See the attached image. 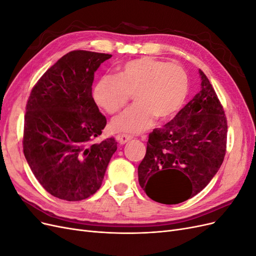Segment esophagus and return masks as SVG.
Returning <instances> with one entry per match:
<instances>
[{"label": "esophagus", "mask_w": 256, "mask_h": 256, "mask_svg": "<svg viewBox=\"0 0 256 256\" xmlns=\"http://www.w3.org/2000/svg\"><path fill=\"white\" fill-rule=\"evenodd\" d=\"M131 138H132V136H129V134H118V141L120 144H125L128 141H130Z\"/></svg>", "instance_id": "34e87169"}]
</instances>
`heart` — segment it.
Listing matches in <instances>:
<instances>
[{
    "label": "heart",
    "mask_w": 256,
    "mask_h": 256,
    "mask_svg": "<svg viewBox=\"0 0 256 256\" xmlns=\"http://www.w3.org/2000/svg\"><path fill=\"white\" fill-rule=\"evenodd\" d=\"M188 90V76L180 64L143 56L124 64L116 76H102L94 88V99L106 113L114 114L134 94L136 104L113 118L112 128L138 134L148 129L154 118L164 120L180 111Z\"/></svg>",
    "instance_id": "heart-1"
}]
</instances>
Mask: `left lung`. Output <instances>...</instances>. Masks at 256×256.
<instances>
[{
	"label": "left lung",
	"mask_w": 256,
	"mask_h": 256,
	"mask_svg": "<svg viewBox=\"0 0 256 256\" xmlns=\"http://www.w3.org/2000/svg\"><path fill=\"white\" fill-rule=\"evenodd\" d=\"M200 90L162 128L150 134L138 168L148 198L172 205L196 196L219 171L226 152L228 122L205 74Z\"/></svg>",
	"instance_id": "left-lung-1"
}]
</instances>
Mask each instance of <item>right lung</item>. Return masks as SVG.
<instances>
[{
    "label": "right lung",
    "mask_w": 256,
    "mask_h": 256,
    "mask_svg": "<svg viewBox=\"0 0 256 256\" xmlns=\"http://www.w3.org/2000/svg\"><path fill=\"white\" fill-rule=\"evenodd\" d=\"M112 56L74 50L46 72L30 92L23 152L36 180L53 196L76 202L100 188L118 142H94L106 125L92 96L95 72Z\"/></svg>",
    "instance_id": "obj_1"
}]
</instances>
